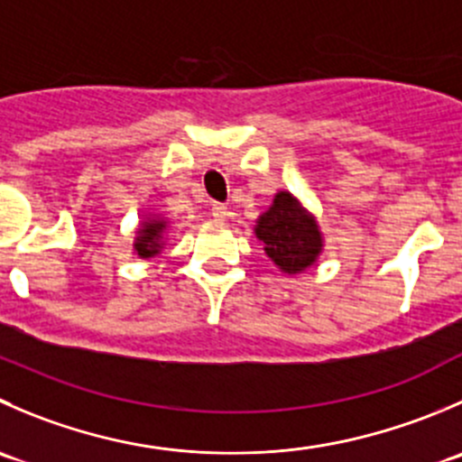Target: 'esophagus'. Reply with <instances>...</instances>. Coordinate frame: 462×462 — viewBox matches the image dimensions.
<instances>
[{"label":"esophagus","instance_id":"34e87169","mask_svg":"<svg viewBox=\"0 0 462 462\" xmlns=\"http://www.w3.org/2000/svg\"><path fill=\"white\" fill-rule=\"evenodd\" d=\"M212 217L217 218V221H226V218L230 217V209H227V205H223V203H214L212 205Z\"/></svg>","mask_w":462,"mask_h":462}]
</instances>
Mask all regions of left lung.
I'll return each instance as SVG.
<instances>
[{"label":"left lung","mask_w":462,"mask_h":462,"mask_svg":"<svg viewBox=\"0 0 462 462\" xmlns=\"http://www.w3.org/2000/svg\"><path fill=\"white\" fill-rule=\"evenodd\" d=\"M254 235L263 241L268 257L284 273L304 271L316 262L322 250V236L316 221L289 191H280L271 209L257 218Z\"/></svg>","instance_id":"1"}]
</instances>
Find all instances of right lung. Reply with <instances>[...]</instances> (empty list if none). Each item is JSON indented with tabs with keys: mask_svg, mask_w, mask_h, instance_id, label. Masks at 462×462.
<instances>
[{
	"mask_svg": "<svg viewBox=\"0 0 462 462\" xmlns=\"http://www.w3.org/2000/svg\"><path fill=\"white\" fill-rule=\"evenodd\" d=\"M167 227V223L162 218H149V221L142 223L140 236L135 239V250L140 257H153L162 248V232Z\"/></svg>",
	"mask_w": 462,
	"mask_h": 462,
	"instance_id": "add662e5",
	"label": "right lung"
}]
</instances>
